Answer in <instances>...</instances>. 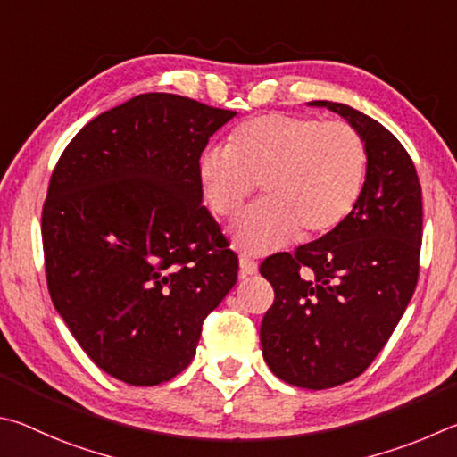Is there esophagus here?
Wrapping results in <instances>:
<instances>
[{
	"label": "esophagus",
	"mask_w": 457,
	"mask_h": 457,
	"mask_svg": "<svg viewBox=\"0 0 457 457\" xmlns=\"http://www.w3.org/2000/svg\"><path fill=\"white\" fill-rule=\"evenodd\" d=\"M257 270H259V265L254 261L246 259V257H241V261H238V278L251 277L257 273Z\"/></svg>",
	"instance_id": "1"
}]
</instances>
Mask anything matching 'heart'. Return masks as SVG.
<instances>
[{"mask_svg": "<svg viewBox=\"0 0 457 457\" xmlns=\"http://www.w3.org/2000/svg\"><path fill=\"white\" fill-rule=\"evenodd\" d=\"M365 142L353 126L319 118L265 114L237 128L228 148L211 146L198 160L208 206L235 216L261 184L262 200L233 227L245 254H267L341 227L361 196Z\"/></svg>", "mask_w": 457, "mask_h": 457, "instance_id": "1", "label": "heart"}]
</instances>
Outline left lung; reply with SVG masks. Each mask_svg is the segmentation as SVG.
Instances as JSON below:
<instances>
[{
  "instance_id": "obj_1",
  "label": "left lung",
  "mask_w": 457,
  "mask_h": 457,
  "mask_svg": "<svg viewBox=\"0 0 457 457\" xmlns=\"http://www.w3.org/2000/svg\"><path fill=\"white\" fill-rule=\"evenodd\" d=\"M361 134L365 184L331 233L262 261L275 301L261 323L262 357L278 379L329 389L361 375L410 305L420 275L421 187L410 154L378 120L317 100Z\"/></svg>"
}]
</instances>
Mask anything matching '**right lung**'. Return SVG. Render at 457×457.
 Segmentation results:
<instances>
[{"label": "right lung", "instance_id": "right-lung-1", "mask_svg": "<svg viewBox=\"0 0 457 457\" xmlns=\"http://www.w3.org/2000/svg\"><path fill=\"white\" fill-rule=\"evenodd\" d=\"M237 112L140 94L79 130L42 211L47 289L87 357L130 386H158L196 353L204 317L238 261L203 206L198 160Z\"/></svg>", "mask_w": 457, "mask_h": 457}]
</instances>
